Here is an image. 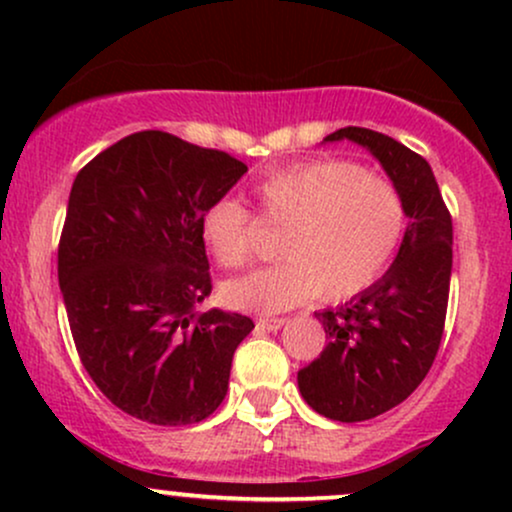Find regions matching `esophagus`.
<instances>
[{
  "mask_svg": "<svg viewBox=\"0 0 512 512\" xmlns=\"http://www.w3.org/2000/svg\"><path fill=\"white\" fill-rule=\"evenodd\" d=\"M284 325H286L284 317H260V320H257V330H264V332H276Z\"/></svg>",
  "mask_w": 512,
  "mask_h": 512,
  "instance_id": "obj_1",
  "label": "esophagus"
}]
</instances>
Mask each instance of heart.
<instances>
[{
    "label": "heart",
    "instance_id": "obj_1",
    "mask_svg": "<svg viewBox=\"0 0 512 512\" xmlns=\"http://www.w3.org/2000/svg\"><path fill=\"white\" fill-rule=\"evenodd\" d=\"M262 216L284 228L281 262L221 286L228 308L279 315L310 298L349 301L387 272L407 214L397 187L349 161L315 158L267 175L257 185ZM250 211L236 197L204 209L199 233L221 267L248 262L255 238Z\"/></svg>",
    "mask_w": 512,
    "mask_h": 512
}]
</instances>
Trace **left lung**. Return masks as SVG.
<instances>
[{
  "label": "left lung",
  "mask_w": 512,
  "mask_h": 512,
  "mask_svg": "<svg viewBox=\"0 0 512 512\" xmlns=\"http://www.w3.org/2000/svg\"><path fill=\"white\" fill-rule=\"evenodd\" d=\"M354 142L383 166L407 214L395 262L349 303L315 313L322 354L298 370V390L317 414L356 424L404 402L433 366L452 274V219L426 158L366 127H344L322 144Z\"/></svg>",
  "instance_id": "8db88e82"
}]
</instances>
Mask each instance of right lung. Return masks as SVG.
<instances>
[{
	"instance_id": "obj_1",
	"label": "right lung",
	"mask_w": 512,
	"mask_h": 512,
	"mask_svg": "<svg viewBox=\"0 0 512 512\" xmlns=\"http://www.w3.org/2000/svg\"><path fill=\"white\" fill-rule=\"evenodd\" d=\"M248 173L238 158L158 129L88 161L69 192L57 276L81 363L117 409L156 426L223 402L252 320L211 293L199 219Z\"/></svg>"
}]
</instances>
